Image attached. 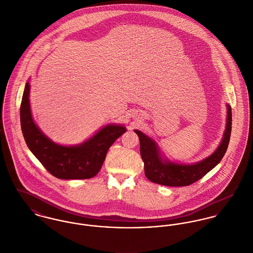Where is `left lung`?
Here are the masks:
<instances>
[{
    "label": "left lung",
    "instance_id": "obj_1",
    "mask_svg": "<svg viewBox=\"0 0 253 253\" xmlns=\"http://www.w3.org/2000/svg\"><path fill=\"white\" fill-rule=\"evenodd\" d=\"M226 126L220 144L211 156L194 164H179L169 160L162 154L153 138L138 129H134L140 140V154L144 163L146 177L157 184L181 187L201 179L214 169L224 157L231 136L232 109L229 104H226Z\"/></svg>",
    "mask_w": 253,
    "mask_h": 253
}]
</instances>
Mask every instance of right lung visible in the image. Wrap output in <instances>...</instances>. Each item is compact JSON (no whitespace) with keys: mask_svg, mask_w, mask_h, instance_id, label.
Returning <instances> with one entry per match:
<instances>
[{"mask_svg":"<svg viewBox=\"0 0 253 253\" xmlns=\"http://www.w3.org/2000/svg\"><path fill=\"white\" fill-rule=\"evenodd\" d=\"M29 95L30 84L27 82L20 106V124L29 150L49 173L59 179H88L95 176L111 145L126 131V126L108 124L81 144H58L42 133L34 122Z\"/></svg>","mask_w":253,"mask_h":253,"instance_id":"1","label":"right lung"}]
</instances>
